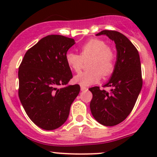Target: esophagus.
Masks as SVG:
<instances>
[{"mask_svg": "<svg viewBox=\"0 0 157 157\" xmlns=\"http://www.w3.org/2000/svg\"><path fill=\"white\" fill-rule=\"evenodd\" d=\"M80 90H81V91H85V90H87L88 88L86 87V86H80Z\"/></svg>", "mask_w": 157, "mask_h": 157, "instance_id": "1", "label": "esophagus"}]
</instances>
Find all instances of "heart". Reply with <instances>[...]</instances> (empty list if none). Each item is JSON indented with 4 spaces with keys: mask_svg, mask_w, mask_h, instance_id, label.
<instances>
[{
    "mask_svg": "<svg viewBox=\"0 0 157 157\" xmlns=\"http://www.w3.org/2000/svg\"><path fill=\"white\" fill-rule=\"evenodd\" d=\"M80 55L68 52L65 55L67 67L74 72L82 68L83 61L91 58L89 62L90 70L77 74L74 81L80 86H87L98 83L104 77H109L115 67V54L106 42L99 39H91L80 48Z\"/></svg>",
    "mask_w": 157,
    "mask_h": 157,
    "instance_id": "b5f03b06",
    "label": "heart"
}]
</instances>
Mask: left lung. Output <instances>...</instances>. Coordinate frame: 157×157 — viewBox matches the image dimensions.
I'll use <instances>...</instances> for the list:
<instances>
[{
  "label": "left lung",
  "mask_w": 157,
  "mask_h": 157,
  "mask_svg": "<svg viewBox=\"0 0 157 157\" xmlns=\"http://www.w3.org/2000/svg\"><path fill=\"white\" fill-rule=\"evenodd\" d=\"M106 35L115 43L117 61L111 79L104 87L90 88L93 93L90 110L95 119L105 126L122 122L134 108L143 84L138 51L131 41L114 30H102L96 36Z\"/></svg>",
  "instance_id": "left-lung-1"
}]
</instances>
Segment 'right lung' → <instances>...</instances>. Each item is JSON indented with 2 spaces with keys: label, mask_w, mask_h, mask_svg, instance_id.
Masks as SVG:
<instances>
[{
  "label": "right lung",
  "mask_w": 157,
  "mask_h": 157,
  "mask_svg": "<svg viewBox=\"0 0 157 157\" xmlns=\"http://www.w3.org/2000/svg\"><path fill=\"white\" fill-rule=\"evenodd\" d=\"M75 44L60 35L42 38L26 52L19 67V98L33 122L44 130H54L68 118L71 105L80 87L63 88L73 77L65 55Z\"/></svg>",
  "instance_id": "right-lung-1"
}]
</instances>
